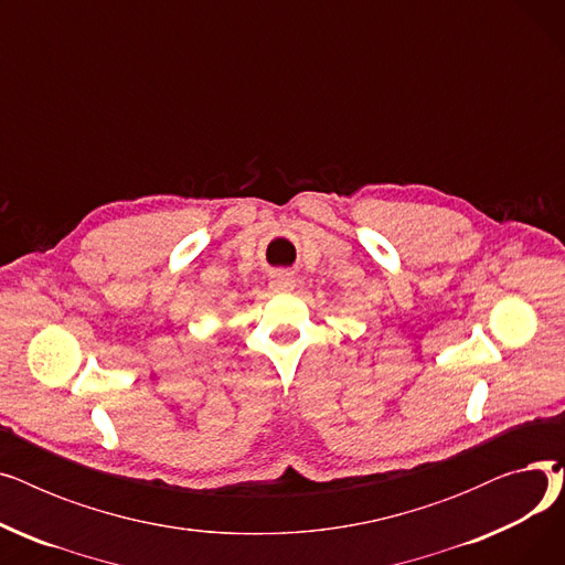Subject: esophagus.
I'll return each mask as SVG.
<instances>
[{
	"instance_id": "1",
	"label": "esophagus",
	"mask_w": 565,
	"mask_h": 565,
	"mask_svg": "<svg viewBox=\"0 0 565 565\" xmlns=\"http://www.w3.org/2000/svg\"><path fill=\"white\" fill-rule=\"evenodd\" d=\"M270 286H273L275 290H290V288L295 286V279H292L288 273H277V275H273Z\"/></svg>"
}]
</instances>
